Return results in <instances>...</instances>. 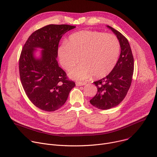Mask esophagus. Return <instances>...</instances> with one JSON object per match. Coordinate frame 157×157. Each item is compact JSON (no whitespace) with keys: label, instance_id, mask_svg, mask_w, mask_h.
<instances>
[{"label":"esophagus","instance_id":"34e87169","mask_svg":"<svg viewBox=\"0 0 157 157\" xmlns=\"http://www.w3.org/2000/svg\"><path fill=\"white\" fill-rule=\"evenodd\" d=\"M86 83L84 82H76V85L77 86H84L85 85Z\"/></svg>","mask_w":157,"mask_h":157}]
</instances>
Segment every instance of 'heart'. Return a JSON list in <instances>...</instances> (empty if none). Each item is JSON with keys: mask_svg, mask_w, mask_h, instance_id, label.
Listing matches in <instances>:
<instances>
[{"mask_svg": "<svg viewBox=\"0 0 157 157\" xmlns=\"http://www.w3.org/2000/svg\"><path fill=\"white\" fill-rule=\"evenodd\" d=\"M61 64L66 70H71L79 61L82 62L70 73L71 78L78 81L108 75L118 61L121 43L111 33L82 30L71 35L67 43L58 48Z\"/></svg>", "mask_w": 157, "mask_h": 157, "instance_id": "heart-1", "label": "heart"}]
</instances>
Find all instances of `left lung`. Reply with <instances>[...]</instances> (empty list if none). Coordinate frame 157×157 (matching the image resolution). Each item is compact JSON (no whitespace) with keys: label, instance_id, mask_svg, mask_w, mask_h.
Listing matches in <instances>:
<instances>
[{"label":"left lung","instance_id":"1","mask_svg":"<svg viewBox=\"0 0 157 157\" xmlns=\"http://www.w3.org/2000/svg\"><path fill=\"white\" fill-rule=\"evenodd\" d=\"M121 43L119 58L113 70L105 78L94 82L98 89L90 103L100 109H109L119 105L126 96L130 87L134 69L133 56L127 39L119 31L109 25Z\"/></svg>","mask_w":157,"mask_h":157}]
</instances>
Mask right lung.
Instances as JSON below:
<instances>
[{"instance_id": "1", "label": "right lung", "mask_w": 157, "mask_h": 157, "mask_svg": "<svg viewBox=\"0 0 157 157\" xmlns=\"http://www.w3.org/2000/svg\"><path fill=\"white\" fill-rule=\"evenodd\" d=\"M75 27L65 24L47 25L35 31L22 48L19 58L21 82L30 101L41 110L52 112L60 108L75 86L56 60L59 40ZM35 48L44 50L40 59L33 56Z\"/></svg>"}]
</instances>
